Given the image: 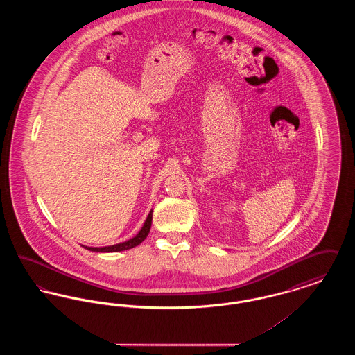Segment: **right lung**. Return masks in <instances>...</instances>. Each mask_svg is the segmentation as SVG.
Masks as SVG:
<instances>
[{"instance_id": "1", "label": "right lung", "mask_w": 355, "mask_h": 355, "mask_svg": "<svg viewBox=\"0 0 355 355\" xmlns=\"http://www.w3.org/2000/svg\"><path fill=\"white\" fill-rule=\"evenodd\" d=\"M153 220V210L148 214V218L145 220L144 226L141 227V230L138 232V234H135L133 238L121 242V243H116L112 246H103V248H89V246H84L85 249L90 250V252H97V253H117V252H123V250H129L133 249L135 246H138L150 232V226H152Z\"/></svg>"}]
</instances>
